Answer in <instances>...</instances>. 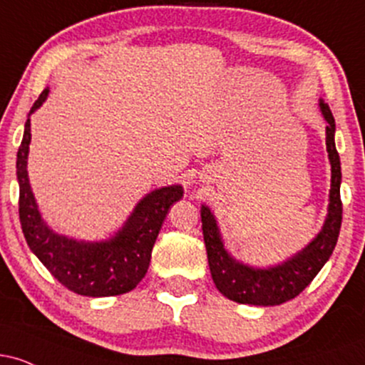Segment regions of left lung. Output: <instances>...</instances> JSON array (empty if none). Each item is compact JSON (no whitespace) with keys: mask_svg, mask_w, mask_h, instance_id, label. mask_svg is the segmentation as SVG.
I'll use <instances>...</instances> for the list:
<instances>
[{"mask_svg":"<svg viewBox=\"0 0 365 365\" xmlns=\"http://www.w3.org/2000/svg\"><path fill=\"white\" fill-rule=\"evenodd\" d=\"M319 110L322 118L328 123L326 125V150H328L331 165L329 204L328 215L319 233L302 250L267 267L250 266V264L238 261L226 250L215 212L206 204L200 206L202 235L212 282L217 290L233 302L262 305V307L288 302L295 299L316 278L321 267L328 262L333 254L341 226V165L336 145H334L336 125H334L333 113L322 99H319Z\"/></svg>","mask_w":365,"mask_h":365,"instance_id":"obj_1","label":"left lung"}]
</instances>
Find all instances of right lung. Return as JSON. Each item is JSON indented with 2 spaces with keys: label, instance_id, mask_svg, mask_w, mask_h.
<instances>
[{
  "label": "right lung",
  "instance_id": "add662e5",
  "mask_svg": "<svg viewBox=\"0 0 365 365\" xmlns=\"http://www.w3.org/2000/svg\"><path fill=\"white\" fill-rule=\"evenodd\" d=\"M48 94L49 89H44L31 108L22 144L16 153L19 215L24 237L36 257L68 290L83 297L127 293L148 273L150 252L163 221L170 207L183 197V188L182 185H168L150 190L137 202L123 226L106 240H77L54 232L41 215L27 173L31 115L43 106Z\"/></svg>",
  "mask_w": 365,
  "mask_h": 365
}]
</instances>
